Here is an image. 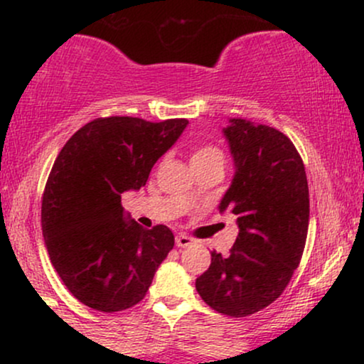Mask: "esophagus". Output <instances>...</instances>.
Here are the masks:
<instances>
[{"mask_svg": "<svg viewBox=\"0 0 364 364\" xmlns=\"http://www.w3.org/2000/svg\"><path fill=\"white\" fill-rule=\"evenodd\" d=\"M191 243H193V240H191L190 236H186V235L176 236V246H178V248H186V246H190Z\"/></svg>", "mask_w": 364, "mask_h": 364, "instance_id": "esophagus-1", "label": "esophagus"}]
</instances>
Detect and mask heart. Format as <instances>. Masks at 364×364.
I'll return each instance as SVG.
<instances>
[{"label": "heart", "instance_id": "b5f03b06", "mask_svg": "<svg viewBox=\"0 0 364 364\" xmlns=\"http://www.w3.org/2000/svg\"><path fill=\"white\" fill-rule=\"evenodd\" d=\"M208 161H217L223 162L224 156L219 149L214 145H200L193 150L191 154V164H200V162H208ZM191 193H188V198H191Z\"/></svg>", "mask_w": 364, "mask_h": 364}]
</instances>
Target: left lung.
Listing matches in <instances>:
<instances>
[{"mask_svg": "<svg viewBox=\"0 0 364 364\" xmlns=\"http://www.w3.org/2000/svg\"><path fill=\"white\" fill-rule=\"evenodd\" d=\"M235 176L219 210L236 215V243L212 262L195 287L212 310L248 316L274 303L303 257L310 193L301 157L284 133L241 118L223 129Z\"/></svg>", "mask_w": 364, "mask_h": 364, "instance_id": "obj_1", "label": "left lung"}]
</instances>
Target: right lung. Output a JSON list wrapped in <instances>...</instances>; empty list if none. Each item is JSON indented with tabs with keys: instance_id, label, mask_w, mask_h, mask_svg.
Returning a JSON list of instances; mask_svg holds the SVG:
<instances>
[{
	"instance_id": "obj_1",
	"label": "right lung",
	"mask_w": 364,
	"mask_h": 364,
	"mask_svg": "<svg viewBox=\"0 0 364 364\" xmlns=\"http://www.w3.org/2000/svg\"><path fill=\"white\" fill-rule=\"evenodd\" d=\"M186 124L97 118L58 154L43 195V236L63 284L85 306L112 313L140 303L173 250L168 225L140 228L124 214L121 193L145 186Z\"/></svg>"
}]
</instances>
